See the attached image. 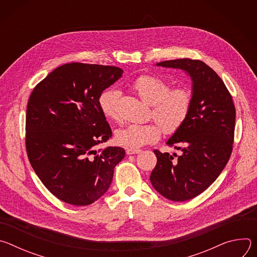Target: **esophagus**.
<instances>
[{
  "label": "esophagus",
  "instance_id": "1",
  "mask_svg": "<svg viewBox=\"0 0 257 257\" xmlns=\"http://www.w3.org/2000/svg\"><path fill=\"white\" fill-rule=\"evenodd\" d=\"M140 152H141V150H139V149H127L126 150L127 155H135V154H139Z\"/></svg>",
  "mask_w": 257,
  "mask_h": 257
}]
</instances>
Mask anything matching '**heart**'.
<instances>
[{"mask_svg":"<svg viewBox=\"0 0 257 257\" xmlns=\"http://www.w3.org/2000/svg\"><path fill=\"white\" fill-rule=\"evenodd\" d=\"M131 86L142 100L153 105L152 117L162 128L156 123L129 124L116 132L118 144L129 149L141 148L159 140L162 129L165 133L172 134L186 121L192 105V93L188 88H170L169 82L152 74L139 76ZM119 98L120 92L113 88L99 94L98 106L106 119H119Z\"/></svg>","mask_w":257,"mask_h":257,"instance_id":"b5f03b06","label":"heart"}]
</instances>
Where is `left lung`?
Listing matches in <instances>:
<instances>
[{
    "label": "left lung",
    "mask_w": 257,
    "mask_h": 257,
    "mask_svg": "<svg viewBox=\"0 0 257 257\" xmlns=\"http://www.w3.org/2000/svg\"><path fill=\"white\" fill-rule=\"evenodd\" d=\"M184 70L192 80V105L183 125L167 144L182 152L174 159L156 150L151 174L154 188L173 201H186L207 189L226 167L233 149L236 109L224 81L199 60L178 59L157 64Z\"/></svg>",
    "instance_id": "1"
}]
</instances>
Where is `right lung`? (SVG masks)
I'll return each instance as SVG.
<instances>
[{
  "instance_id": "1",
  "label": "right lung",
  "mask_w": 257,
  "mask_h": 257,
  "mask_svg": "<svg viewBox=\"0 0 257 257\" xmlns=\"http://www.w3.org/2000/svg\"><path fill=\"white\" fill-rule=\"evenodd\" d=\"M114 66L68 63L56 68L30 94L26 152L48 190L73 205H88L111 185L122 148L95 150L112 137L98 106L99 94L122 77Z\"/></svg>"
}]
</instances>
